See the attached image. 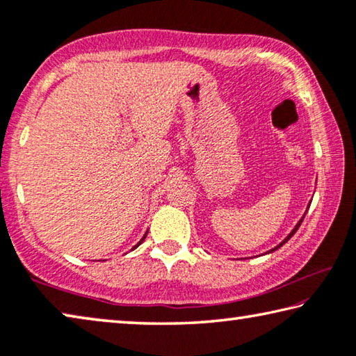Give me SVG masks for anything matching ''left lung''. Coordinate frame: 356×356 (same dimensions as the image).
<instances>
[{
    "mask_svg": "<svg viewBox=\"0 0 356 356\" xmlns=\"http://www.w3.org/2000/svg\"><path fill=\"white\" fill-rule=\"evenodd\" d=\"M306 212H307V211H306ZM304 216H306V213H304ZM302 220H304V217H302V218H301V220H300V222H298V223H296V227H295V228H293V231H291V233H290V234H289V236H286V238H285V239H284V241H282V242H280V244H279V245H277V247H274V249H270V250H269V252H268V253H270V252H274V250H277V249H280V247H282V245H284V244H285V242H286V241H289V239H290V238H291V236H293V234H295V233H296V231H298V228H300V227H301V223H302Z\"/></svg>",
    "mask_w": 356,
    "mask_h": 356,
    "instance_id": "1",
    "label": "left lung"
}]
</instances>
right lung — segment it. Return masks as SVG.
I'll return each instance as SVG.
<instances>
[{
    "mask_svg": "<svg viewBox=\"0 0 356 356\" xmlns=\"http://www.w3.org/2000/svg\"><path fill=\"white\" fill-rule=\"evenodd\" d=\"M145 236H147V233H145V234H144V238H143V239H140V241L138 242V244H136V247H138V245H140V244H143V241L145 239ZM136 247H133V249H136Z\"/></svg>",
    "mask_w": 356,
    "mask_h": 356,
    "instance_id": "obj_1",
    "label": "right lung"
}]
</instances>
